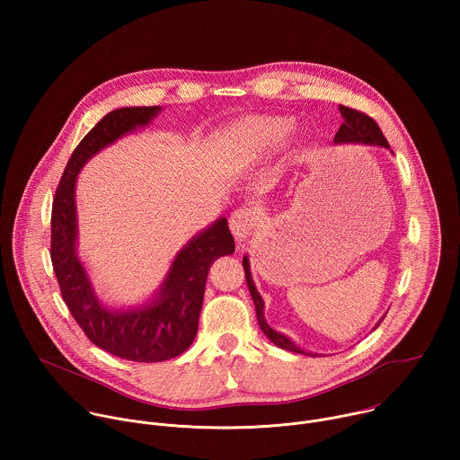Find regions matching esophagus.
Here are the masks:
<instances>
[{"mask_svg":"<svg viewBox=\"0 0 460 460\" xmlns=\"http://www.w3.org/2000/svg\"><path fill=\"white\" fill-rule=\"evenodd\" d=\"M254 226H256V213L254 209H249V208L236 209L229 218V227L238 242L245 240L252 233Z\"/></svg>","mask_w":460,"mask_h":460,"instance_id":"esophagus-1","label":"esophagus"}]
</instances>
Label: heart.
Returning <instances> with one entry per match:
<instances>
[{"instance_id":"b5f03b06","label":"heart","mask_w":460,"mask_h":460,"mask_svg":"<svg viewBox=\"0 0 460 460\" xmlns=\"http://www.w3.org/2000/svg\"><path fill=\"white\" fill-rule=\"evenodd\" d=\"M291 133V123L279 116H261L243 119L234 127V140L242 142L254 153L273 151L286 142Z\"/></svg>"}]
</instances>
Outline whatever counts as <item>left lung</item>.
Wrapping results in <instances>:
<instances>
[{
  "mask_svg": "<svg viewBox=\"0 0 460 460\" xmlns=\"http://www.w3.org/2000/svg\"><path fill=\"white\" fill-rule=\"evenodd\" d=\"M341 114L344 118V123L341 125V128L337 130L335 135V142L337 144H344V142H362V144H369V146H382V147H389L387 140L384 138L380 127L376 125V121L367 116L366 112H360L357 109L351 107H344L341 105ZM243 271H245V280H247V288L251 293V298L254 302V309H256V318H258V325L260 330L264 332V335L279 348L286 349V351H293V353H302V355H313L307 353L304 349H300L298 346H295L288 337H284L282 333H277L275 330L268 325L266 318H264V300L258 295L254 282L251 279V271H249V260L247 256H243Z\"/></svg>",
  "mask_w": 460,
  "mask_h": 460,
  "instance_id": "left-lung-1",
  "label": "left lung"
}]
</instances>
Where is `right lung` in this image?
I'll list each match as a JSON object with an SVG mask.
<instances>
[{"label": "right lung", "instance_id": "1", "mask_svg": "<svg viewBox=\"0 0 460 460\" xmlns=\"http://www.w3.org/2000/svg\"><path fill=\"white\" fill-rule=\"evenodd\" d=\"M158 111L160 107H123L103 116L71 155L56 187L50 217V260L63 302L94 346L135 362H164L192 344L209 268L218 256L234 251L227 220L220 218L178 252L153 304L133 311H109L98 302L76 256V176L93 155L149 123Z\"/></svg>", "mask_w": 460, "mask_h": 460}]
</instances>
